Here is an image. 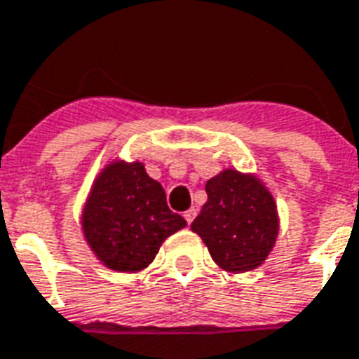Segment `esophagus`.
<instances>
[{
    "instance_id": "34e87169",
    "label": "esophagus",
    "mask_w": 359,
    "mask_h": 359,
    "mask_svg": "<svg viewBox=\"0 0 359 359\" xmlns=\"http://www.w3.org/2000/svg\"><path fill=\"white\" fill-rule=\"evenodd\" d=\"M196 215H198V211H196V209H188L187 213H184V219H187L188 224H192V220L196 219Z\"/></svg>"
}]
</instances>
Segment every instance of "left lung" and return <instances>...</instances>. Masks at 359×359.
Instances as JSON below:
<instances>
[{
    "mask_svg": "<svg viewBox=\"0 0 359 359\" xmlns=\"http://www.w3.org/2000/svg\"><path fill=\"white\" fill-rule=\"evenodd\" d=\"M207 201L192 222L213 261L241 274L259 268L274 249L280 219L274 196L255 175L224 169L207 180Z\"/></svg>",
    "mask_w": 359,
    "mask_h": 359,
    "instance_id": "1",
    "label": "left lung"
}]
</instances>
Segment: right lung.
Returning <instances> with one entry per match:
<instances>
[{
	"instance_id": "right-lung-1",
	"label": "right lung",
	"mask_w": 359,
	"mask_h": 359,
	"mask_svg": "<svg viewBox=\"0 0 359 359\" xmlns=\"http://www.w3.org/2000/svg\"><path fill=\"white\" fill-rule=\"evenodd\" d=\"M184 226L187 220L167 207L165 190L140 161L108 163L93 182L81 213L85 241L116 272L144 270L161 243Z\"/></svg>"
}]
</instances>
